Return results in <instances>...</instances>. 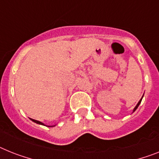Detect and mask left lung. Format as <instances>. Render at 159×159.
Segmentation results:
<instances>
[{"instance_id":"obj_1","label":"left lung","mask_w":159,"mask_h":159,"mask_svg":"<svg viewBox=\"0 0 159 159\" xmlns=\"http://www.w3.org/2000/svg\"><path fill=\"white\" fill-rule=\"evenodd\" d=\"M142 98H143V96H142ZM142 98H141V99H140V101H139V102H138V103H137V106H136L135 107H134V109H133V112H134V111H135L137 110V107H138V106H139V105H140V103H141V100H142Z\"/></svg>"}]
</instances>
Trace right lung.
<instances>
[{"label":"right lung","instance_id":"1","mask_svg":"<svg viewBox=\"0 0 159 159\" xmlns=\"http://www.w3.org/2000/svg\"><path fill=\"white\" fill-rule=\"evenodd\" d=\"M31 120L33 121V122L36 123V124H39V125H44V124H43L42 122H40V121L39 120H33V119H31ZM55 126V125H54ZM48 127H53V126H48Z\"/></svg>","mask_w":159,"mask_h":159}]
</instances>
